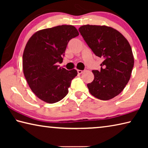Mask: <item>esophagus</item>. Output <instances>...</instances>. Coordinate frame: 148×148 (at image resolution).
I'll list each match as a JSON object with an SVG mask.
<instances>
[{"instance_id":"1","label":"esophagus","mask_w":148,"mask_h":148,"mask_svg":"<svg viewBox=\"0 0 148 148\" xmlns=\"http://www.w3.org/2000/svg\"><path fill=\"white\" fill-rule=\"evenodd\" d=\"M77 73H78L79 74H82L84 72V71H81V70H77Z\"/></svg>"}]
</instances>
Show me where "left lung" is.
Instances as JSON below:
<instances>
[{"instance_id":"8db88e82","label":"left lung","mask_w":148,"mask_h":148,"mask_svg":"<svg viewBox=\"0 0 148 148\" xmlns=\"http://www.w3.org/2000/svg\"><path fill=\"white\" fill-rule=\"evenodd\" d=\"M78 30L92 52L104 59L101 71H92L95 77L87 84L89 92L102 101L113 99L129 82L134 66L128 40L116 29L106 25H86Z\"/></svg>"}]
</instances>
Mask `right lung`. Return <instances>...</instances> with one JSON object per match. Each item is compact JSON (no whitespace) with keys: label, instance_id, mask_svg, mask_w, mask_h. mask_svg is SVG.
Segmentation results:
<instances>
[{"label":"right lung","instance_id":"obj_1","mask_svg":"<svg viewBox=\"0 0 148 148\" xmlns=\"http://www.w3.org/2000/svg\"><path fill=\"white\" fill-rule=\"evenodd\" d=\"M79 35L72 25H59L37 31L29 38L23 54V70L27 83L42 101L53 104L69 92L75 69L59 68L70 40Z\"/></svg>","mask_w":148,"mask_h":148}]
</instances>
